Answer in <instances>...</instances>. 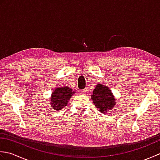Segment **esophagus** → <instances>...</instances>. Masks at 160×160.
Listing matches in <instances>:
<instances>
[{
  "instance_id": "obj_1",
  "label": "esophagus",
  "mask_w": 160,
  "mask_h": 160,
  "mask_svg": "<svg viewBox=\"0 0 160 160\" xmlns=\"http://www.w3.org/2000/svg\"><path fill=\"white\" fill-rule=\"evenodd\" d=\"M80 92H81V94H82V95H84V94H86V92H87V90H86V89H83V90H81V91H80Z\"/></svg>"
}]
</instances>
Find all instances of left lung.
I'll list each match as a JSON object with an SVG mask.
<instances>
[{
  "instance_id": "obj_1",
  "label": "left lung",
  "mask_w": 160,
  "mask_h": 160,
  "mask_svg": "<svg viewBox=\"0 0 160 160\" xmlns=\"http://www.w3.org/2000/svg\"><path fill=\"white\" fill-rule=\"evenodd\" d=\"M91 99L97 109L103 113L111 110L116 103L108 87L102 84H98L95 88L91 95Z\"/></svg>"
}]
</instances>
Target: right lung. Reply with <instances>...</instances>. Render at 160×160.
I'll list each match as a JSON object with an SVG mask.
<instances>
[{
	"instance_id": "obj_1",
	"label": "right lung",
	"mask_w": 160,
	"mask_h": 160,
	"mask_svg": "<svg viewBox=\"0 0 160 160\" xmlns=\"http://www.w3.org/2000/svg\"><path fill=\"white\" fill-rule=\"evenodd\" d=\"M74 93L71 89L69 87H62V88H56L53 91L52 96V107L56 110H60L61 108L66 107L68 100Z\"/></svg>"
}]
</instances>
